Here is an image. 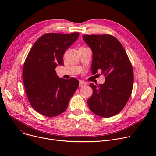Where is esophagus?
I'll return each instance as SVG.
<instances>
[{
	"label": "esophagus",
	"mask_w": 156,
	"mask_h": 156,
	"mask_svg": "<svg viewBox=\"0 0 156 156\" xmlns=\"http://www.w3.org/2000/svg\"><path fill=\"white\" fill-rule=\"evenodd\" d=\"M86 86V83L84 81H80V84H79L80 87H85Z\"/></svg>",
	"instance_id": "esophagus-1"
}]
</instances>
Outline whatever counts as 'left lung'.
<instances>
[{
    "mask_svg": "<svg viewBox=\"0 0 156 156\" xmlns=\"http://www.w3.org/2000/svg\"><path fill=\"white\" fill-rule=\"evenodd\" d=\"M83 39L93 51V75L101 72L105 76L104 84H90L93 93L87 99L88 106L100 117L114 116L131 94L134 81L131 63L122 44L112 35L84 34Z\"/></svg>",
    "mask_w": 156,
    "mask_h": 156,
    "instance_id": "left-lung-1",
    "label": "left lung"
}]
</instances>
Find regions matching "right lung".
Wrapping results in <instances>:
<instances>
[{"label": "right lung", "instance_id": "obj_1", "mask_svg": "<svg viewBox=\"0 0 156 156\" xmlns=\"http://www.w3.org/2000/svg\"><path fill=\"white\" fill-rule=\"evenodd\" d=\"M79 33H46L33 44L23 65V80L31 107L46 117H55L67 108L79 86L75 78H60L58 65H63V56L76 41Z\"/></svg>", "mask_w": 156, "mask_h": 156}]
</instances>
